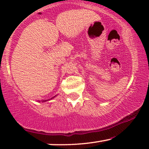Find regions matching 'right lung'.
<instances>
[{
  "label": "right lung",
  "instance_id": "right-lung-1",
  "mask_svg": "<svg viewBox=\"0 0 149 149\" xmlns=\"http://www.w3.org/2000/svg\"><path fill=\"white\" fill-rule=\"evenodd\" d=\"M54 97H55V96H54ZM54 97H52V98H51V99H53V98H54ZM47 100H42V102H46Z\"/></svg>",
  "mask_w": 149,
  "mask_h": 149
}]
</instances>
